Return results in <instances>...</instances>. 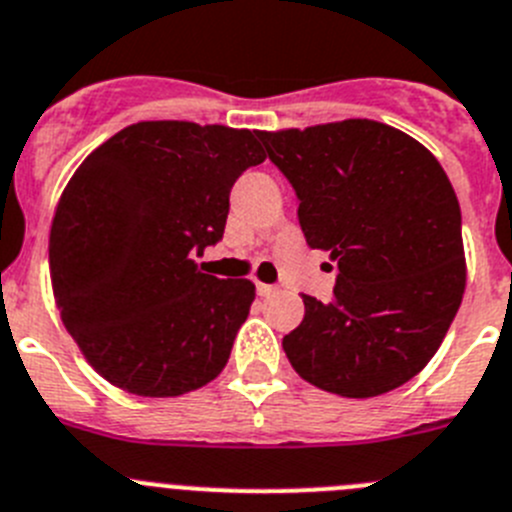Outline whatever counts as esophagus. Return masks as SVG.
<instances>
[{
    "mask_svg": "<svg viewBox=\"0 0 512 512\" xmlns=\"http://www.w3.org/2000/svg\"><path fill=\"white\" fill-rule=\"evenodd\" d=\"M256 292H259V297H274V294L279 292V287H274V284H264V281H256Z\"/></svg>",
    "mask_w": 512,
    "mask_h": 512,
    "instance_id": "obj_1",
    "label": "esophagus"
}]
</instances>
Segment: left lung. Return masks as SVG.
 <instances>
[{
	"label": "left lung",
	"instance_id": "obj_1",
	"mask_svg": "<svg viewBox=\"0 0 512 512\" xmlns=\"http://www.w3.org/2000/svg\"><path fill=\"white\" fill-rule=\"evenodd\" d=\"M292 182L309 248L340 274L327 304L302 294L304 320L284 353L304 381L370 398L434 358L462 304V213L437 157L370 119L259 131Z\"/></svg>",
	"mask_w": 512,
	"mask_h": 512
}]
</instances>
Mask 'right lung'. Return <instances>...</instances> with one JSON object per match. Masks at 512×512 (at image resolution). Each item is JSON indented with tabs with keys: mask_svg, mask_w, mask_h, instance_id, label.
Instances as JSON below:
<instances>
[{
	"mask_svg": "<svg viewBox=\"0 0 512 512\" xmlns=\"http://www.w3.org/2000/svg\"><path fill=\"white\" fill-rule=\"evenodd\" d=\"M266 159L256 131L139 121L93 149L50 228V279L70 337L111 386L149 398L203 388L231 358L256 287L203 274L231 187Z\"/></svg>",
	"mask_w": 512,
	"mask_h": 512,
	"instance_id": "add662e5",
	"label": "right lung"
}]
</instances>
